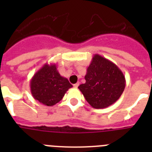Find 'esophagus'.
Instances as JSON below:
<instances>
[{
    "label": "esophagus",
    "instance_id": "obj_1",
    "mask_svg": "<svg viewBox=\"0 0 152 152\" xmlns=\"http://www.w3.org/2000/svg\"><path fill=\"white\" fill-rule=\"evenodd\" d=\"M74 88H77V87H78L79 86V82H77V83H76V84H74Z\"/></svg>",
    "mask_w": 152,
    "mask_h": 152
}]
</instances>
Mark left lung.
<instances>
[{"instance_id": "1", "label": "left lung", "mask_w": 152, "mask_h": 152, "mask_svg": "<svg viewBox=\"0 0 152 152\" xmlns=\"http://www.w3.org/2000/svg\"><path fill=\"white\" fill-rule=\"evenodd\" d=\"M86 82L78 87L86 100L95 109L107 108L119 100L126 87L122 71L106 58L95 54L87 68Z\"/></svg>"}]
</instances>
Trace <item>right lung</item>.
I'll return each mask as SVG.
<instances>
[{
  "label": "right lung",
  "mask_w": 152,
  "mask_h": 152,
  "mask_svg": "<svg viewBox=\"0 0 152 152\" xmlns=\"http://www.w3.org/2000/svg\"><path fill=\"white\" fill-rule=\"evenodd\" d=\"M72 85L60 75L56 64L45 63L30 80L31 94L42 104L52 107L61 100Z\"/></svg>",
  "instance_id": "1"
}]
</instances>
